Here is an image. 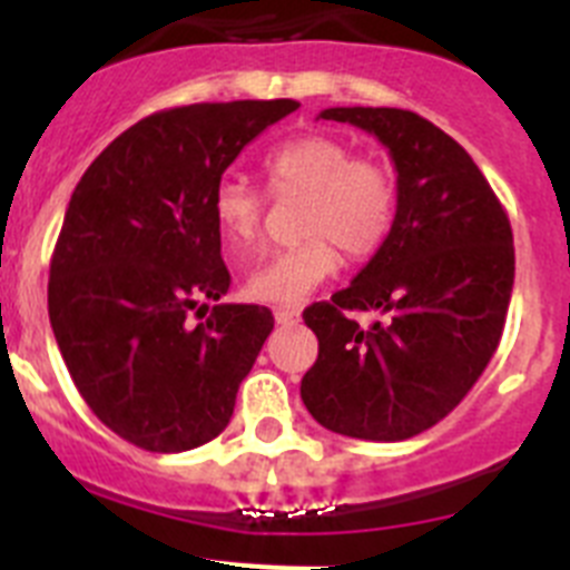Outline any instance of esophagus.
Here are the masks:
<instances>
[{
	"instance_id": "esophagus-1",
	"label": "esophagus",
	"mask_w": 570,
	"mask_h": 570,
	"mask_svg": "<svg viewBox=\"0 0 570 570\" xmlns=\"http://www.w3.org/2000/svg\"><path fill=\"white\" fill-rule=\"evenodd\" d=\"M299 316H302L299 305H279V308H274L276 325H296Z\"/></svg>"
}]
</instances>
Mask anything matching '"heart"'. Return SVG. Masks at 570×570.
<instances>
[{
    "mask_svg": "<svg viewBox=\"0 0 570 570\" xmlns=\"http://www.w3.org/2000/svg\"><path fill=\"white\" fill-rule=\"evenodd\" d=\"M274 194H305L302 239L274 250L250 271L245 291L271 305H296L347 259H371L385 245L396 216V176L376 159L356 156L334 136H296L265 159ZM214 219L236 259H248L262 239L265 194L245 176H225L214 190Z\"/></svg>",
    "mask_w": 570,
    "mask_h": 570,
    "instance_id": "obj_1",
    "label": "heart"
}]
</instances>
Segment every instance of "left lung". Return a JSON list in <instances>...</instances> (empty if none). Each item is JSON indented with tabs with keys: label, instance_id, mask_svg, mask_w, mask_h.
Returning a JSON list of instances; mask_svg holds the SVG:
<instances>
[{
	"label": "left lung",
	"instance_id": "1",
	"mask_svg": "<svg viewBox=\"0 0 570 570\" xmlns=\"http://www.w3.org/2000/svg\"><path fill=\"white\" fill-rule=\"evenodd\" d=\"M356 125L396 168V216L385 245L331 302L302 320L320 356L302 402L322 428L400 442L448 416L480 380L505 328L513 234L482 170L445 130L402 108H328ZM345 309H380L367 330Z\"/></svg>",
	"mask_w": 570,
	"mask_h": 570
}]
</instances>
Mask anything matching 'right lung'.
I'll return each mask as SVG.
<instances>
[{"label":"right lung","mask_w":570,"mask_h":570,"mask_svg":"<svg viewBox=\"0 0 570 570\" xmlns=\"http://www.w3.org/2000/svg\"><path fill=\"white\" fill-rule=\"evenodd\" d=\"M294 99L150 114L90 163L50 259L48 314L73 385L105 425L154 454L225 431L239 382L274 331L262 305H214L230 274L214 190Z\"/></svg>","instance_id":"add662e5"}]
</instances>
